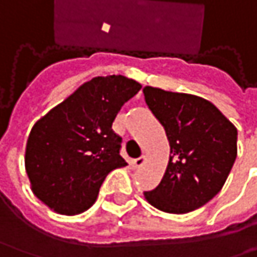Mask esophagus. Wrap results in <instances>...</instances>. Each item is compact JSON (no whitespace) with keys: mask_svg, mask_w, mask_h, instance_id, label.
Segmentation results:
<instances>
[{"mask_svg":"<svg viewBox=\"0 0 257 257\" xmlns=\"http://www.w3.org/2000/svg\"><path fill=\"white\" fill-rule=\"evenodd\" d=\"M144 162H146V156H140V158H137V159L132 161V167L134 168H140Z\"/></svg>","mask_w":257,"mask_h":257,"instance_id":"34e87169","label":"esophagus"}]
</instances>
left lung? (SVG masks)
<instances>
[{
	"label": "left lung",
	"mask_w": 257,
	"mask_h": 257,
	"mask_svg": "<svg viewBox=\"0 0 257 257\" xmlns=\"http://www.w3.org/2000/svg\"><path fill=\"white\" fill-rule=\"evenodd\" d=\"M144 99L164 126L171 156L161 183L146 199L165 213H189L223 187L236 159V128L210 101L146 86Z\"/></svg>",
	"instance_id": "obj_1"
}]
</instances>
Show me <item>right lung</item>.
<instances>
[{"instance_id":"add662e5","label":"right lung","mask_w":257,"mask_h":257,"mask_svg":"<svg viewBox=\"0 0 257 257\" xmlns=\"http://www.w3.org/2000/svg\"><path fill=\"white\" fill-rule=\"evenodd\" d=\"M141 84L125 76L95 77L31 129L25 153L32 192L61 214L86 211L107 174L125 167L113 122Z\"/></svg>"}]
</instances>
